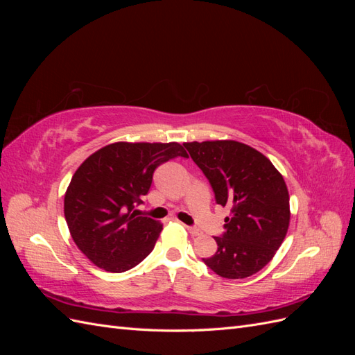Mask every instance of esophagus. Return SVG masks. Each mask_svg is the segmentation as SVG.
I'll return each instance as SVG.
<instances>
[{
	"label": "esophagus",
	"mask_w": 355,
	"mask_h": 355,
	"mask_svg": "<svg viewBox=\"0 0 355 355\" xmlns=\"http://www.w3.org/2000/svg\"><path fill=\"white\" fill-rule=\"evenodd\" d=\"M187 230H188V232L192 234V235H201V234H202L201 230H198V228H196V227H187Z\"/></svg>",
	"instance_id": "34e87169"
}]
</instances>
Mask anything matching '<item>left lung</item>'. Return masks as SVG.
I'll use <instances>...</instances> for the list:
<instances>
[{"label": "left lung", "mask_w": 355, "mask_h": 355, "mask_svg": "<svg viewBox=\"0 0 355 355\" xmlns=\"http://www.w3.org/2000/svg\"><path fill=\"white\" fill-rule=\"evenodd\" d=\"M184 146L209 179L216 202L231 209L222 237H214L216 253L202 257V262L231 280L261 271L280 249L288 230V191L282 173L263 154L237 141L187 142Z\"/></svg>", "instance_id": "left-lung-1"}]
</instances>
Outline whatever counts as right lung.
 Here are the masks:
<instances>
[{
	"label": "right lung",
	"instance_id": "obj_1",
	"mask_svg": "<svg viewBox=\"0 0 355 355\" xmlns=\"http://www.w3.org/2000/svg\"><path fill=\"white\" fill-rule=\"evenodd\" d=\"M175 157L188 158L178 142H115L75 171L63 211L73 243L96 266L124 272L153 252L163 225L133 207L148 194L155 168Z\"/></svg>",
	"mask_w": 355,
	"mask_h": 355
}]
</instances>
